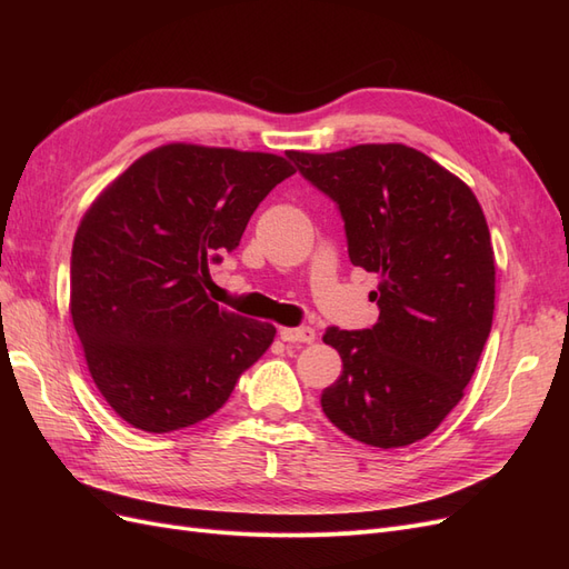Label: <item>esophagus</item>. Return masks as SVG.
<instances>
[{
	"mask_svg": "<svg viewBox=\"0 0 569 569\" xmlns=\"http://www.w3.org/2000/svg\"><path fill=\"white\" fill-rule=\"evenodd\" d=\"M316 337L313 327H280V339L289 343H311Z\"/></svg>",
	"mask_w": 569,
	"mask_h": 569,
	"instance_id": "1",
	"label": "esophagus"
}]
</instances>
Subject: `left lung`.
<instances>
[{"instance_id":"1","label":"left lung","mask_w":569,"mask_h":569,"mask_svg":"<svg viewBox=\"0 0 569 569\" xmlns=\"http://www.w3.org/2000/svg\"><path fill=\"white\" fill-rule=\"evenodd\" d=\"M343 218L351 263L380 274L372 330L330 327L341 375L320 396L356 441L401 449L429 437L472 380L493 320L496 266L472 189L406 144L289 151Z\"/></svg>"}]
</instances>
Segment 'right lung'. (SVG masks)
<instances>
[{
	"instance_id": "right-lung-1",
	"label": "right lung",
	"mask_w": 569,
	"mask_h": 569,
	"mask_svg": "<svg viewBox=\"0 0 569 569\" xmlns=\"http://www.w3.org/2000/svg\"><path fill=\"white\" fill-rule=\"evenodd\" d=\"M289 159L170 142L147 151L84 211L71 256V318L99 393L151 435L197 425L266 353L274 325L203 291ZM218 261V256L213 258Z\"/></svg>"
}]
</instances>
